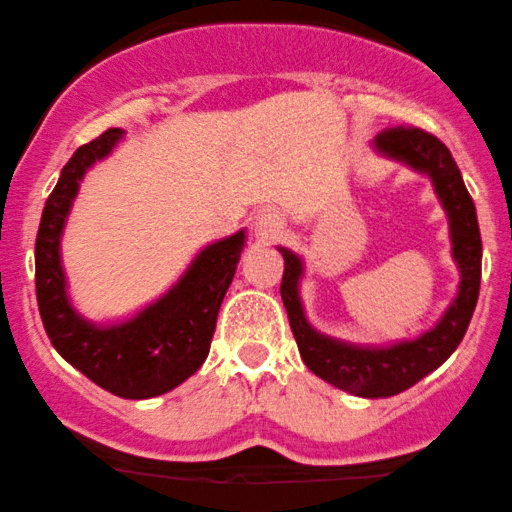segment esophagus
Listing matches in <instances>:
<instances>
[{"label":"esophagus","instance_id":"34e87169","mask_svg":"<svg viewBox=\"0 0 512 512\" xmlns=\"http://www.w3.org/2000/svg\"><path fill=\"white\" fill-rule=\"evenodd\" d=\"M282 228H284V218L280 216V211H275V209H263L261 214L256 216L254 232H256L258 242H263V244L275 242L277 237H280Z\"/></svg>","mask_w":512,"mask_h":512}]
</instances>
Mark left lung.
<instances>
[{
	"mask_svg": "<svg viewBox=\"0 0 512 512\" xmlns=\"http://www.w3.org/2000/svg\"><path fill=\"white\" fill-rule=\"evenodd\" d=\"M371 145L378 155L407 164L409 169L426 174L433 181L435 195L449 218L451 258L461 272L456 298L435 327L423 331L421 336L390 345H357L320 334L308 322L298 294L303 261L284 247H280L284 256L280 294L305 367L345 393L376 400L411 388L447 362V357L459 348L480 294L482 240L473 197L468 195L461 171L440 138L416 126H397L381 131Z\"/></svg>",
	"mask_w": 512,
	"mask_h": 512,
	"instance_id": "8db88e82",
	"label": "left lung"
}]
</instances>
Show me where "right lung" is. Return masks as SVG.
Here are the masks:
<instances>
[{
  "mask_svg": "<svg viewBox=\"0 0 512 512\" xmlns=\"http://www.w3.org/2000/svg\"><path fill=\"white\" fill-rule=\"evenodd\" d=\"M122 138V129H108L82 145L63 167L39 223L35 284L46 336L63 360L112 395L148 400L181 386L207 360L218 310L235 277L247 232L204 247L167 294L129 320L96 324L79 315L68 296L61 237L84 174Z\"/></svg>",
  "mask_w": 512,
  "mask_h": 512,
  "instance_id": "add662e5",
  "label": "right lung"
}]
</instances>
